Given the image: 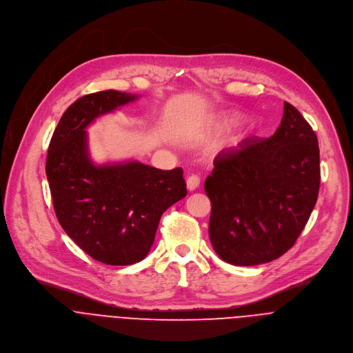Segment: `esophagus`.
Segmentation results:
<instances>
[{
    "label": "esophagus",
    "mask_w": 353,
    "mask_h": 353,
    "mask_svg": "<svg viewBox=\"0 0 353 353\" xmlns=\"http://www.w3.org/2000/svg\"><path fill=\"white\" fill-rule=\"evenodd\" d=\"M186 185H188V189H189V190H194V189H197L199 185H200V178H199L197 175H190V176L188 178V181H186Z\"/></svg>",
    "instance_id": "esophagus-1"
}]
</instances>
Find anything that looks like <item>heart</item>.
<instances>
[{
	"mask_svg": "<svg viewBox=\"0 0 353 353\" xmlns=\"http://www.w3.org/2000/svg\"><path fill=\"white\" fill-rule=\"evenodd\" d=\"M234 123H236V119H234V118H223V119H220V121H217L216 122V129H225V128H230V126H232Z\"/></svg>",
	"mask_w": 353,
	"mask_h": 353,
	"instance_id": "1",
	"label": "heart"
}]
</instances>
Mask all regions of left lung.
<instances>
[{"label":"left lung","instance_id":"1","mask_svg":"<svg viewBox=\"0 0 353 353\" xmlns=\"http://www.w3.org/2000/svg\"><path fill=\"white\" fill-rule=\"evenodd\" d=\"M319 188L317 136L285 101L272 136L250 137L221 152L204 182L211 201L208 235L216 253L234 265L283 256L303 231Z\"/></svg>","mask_w":353,"mask_h":353}]
</instances>
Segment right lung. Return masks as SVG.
<instances>
[{"instance_id":"add662e5","label":"right lung","mask_w":353,"mask_h":353,"mask_svg":"<svg viewBox=\"0 0 353 353\" xmlns=\"http://www.w3.org/2000/svg\"><path fill=\"white\" fill-rule=\"evenodd\" d=\"M137 99L117 90L81 97L61 117L48 146L46 174L57 219L83 252L110 265L143 260L164 211L186 196L182 168L139 161L96 165L86 128Z\"/></svg>"}]
</instances>
